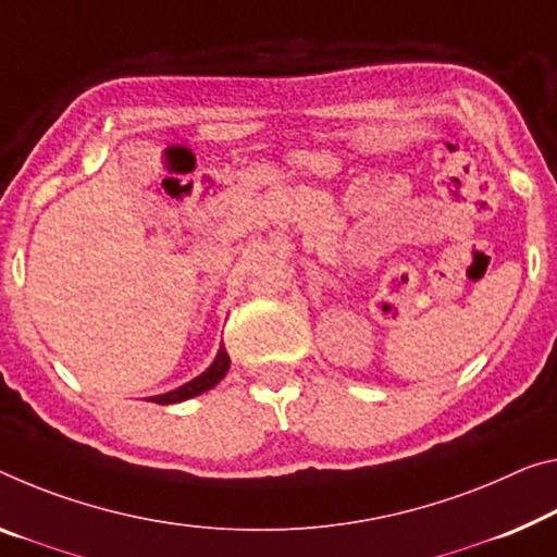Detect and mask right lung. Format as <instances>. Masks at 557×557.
<instances>
[{
    "instance_id": "obj_1",
    "label": "right lung",
    "mask_w": 557,
    "mask_h": 557,
    "mask_svg": "<svg viewBox=\"0 0 557 557\" xmlns=\"http://www.w3.org/2000/svg\"><path fill=\"white\" fill-rule=\"evenodd\" d=\"M228 366H231V358L226 354V348L221 346L216 358H213V363L201 375H196V379H191L189 383H184V386H178L174 391L159 393V396H153L149 400H153V404L166 406V404H182V400H189L194 396H199V393H207V391H211L213 386H216L221 379H224L226 371H228Z\"/></svg>"
}]
</instances>
